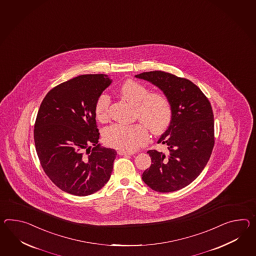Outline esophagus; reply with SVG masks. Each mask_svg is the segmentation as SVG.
Returning a JSON list of instances; mask_svg holds the SVG:
<instances>
[{
    "mask_svg": "<svg viewBox=\"0 0 256 256\" xmlns=\"http://www.w3.org/2000/svg\"><path fill=\"white\" fill-rule=\"evenodd\" d=\"M118 154L119 156H133L134 154L133 152H126V150H118Z\"/></svg>",
    "mask_w": 256,
    "mask_h": 256,
    "instance_id": "obj_1",
    "label": "esophagus"
}]
</instances>
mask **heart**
<instances>
[{
  "instance_id": "1",
  "label": "heart",
  "mask_w": 256,
  "mask_h": 256,
  "mask_svg": "<svg viewBox=\"0 0 256 256\" xmlns=\"http://www.w3.org/2000/svg\"><path fill=\"white\" fill-rule=\"evenodd\" d=\"M119 94L131 104L135 106L136 116L150 132L161 134L168 128L172 120V107L166 95L160 92L148 94L147 88L131 80L120 86ZM109 106V95L100 94L94 108L97 120L100 122L107 120ZM144 125L142 123L130 126L112 125L104 131L106 144L126 152L137 150L149 138Z\"/></svg>"
}]
</instances>
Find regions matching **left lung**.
Wrapping results in <instances>:
<instances>
[{
    "label": "left lung",
    "mask_w": 256,
    "mask_h": 256,
    "mask_svg": "<svg viewBox=\"0 0 256 256\" xmlns=\"http://www.w3.org/2000/svg\"><path fill=\"white\" fill-rule=\"evenodd\" d=\"M135 78L162 90L172 107V120L157 144L168 152L150 150L152 164L142 174L146 185L159 192L186 187L208 162L214 144V114L210 102L194 83L162 71L144 72Z\"/></svg>",
    "instance_id": "left-lung-1"
}]
</instances>
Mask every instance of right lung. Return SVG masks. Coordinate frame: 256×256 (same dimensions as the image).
<instances>
[{
  "mask_svg": "<svg viewBox=\"0 0 256 256\" xmlns=\"http://www.w3.org/2000/svg\"><path fill=\"white\" fill-rule=\"evenodd\" d=\"M112 80L82 75L59 84L38 112L34 142L44 172L68 194L87 196L109 180L116 152L98 144L95 104Z\"/></svg>",
  "mask_w": 256,
  "mask_h": 256,
  "instance_id": "obj_1",
  "label": "right lung"
}]
</instances>
